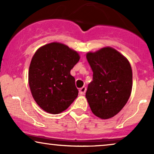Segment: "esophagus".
Returning <instances> with one entry per match:
<instances>
[{"label":"esophagus","instance_id":"1","mask_svg":"<svg viewBox=\"0 0 154 154\" xmlns=\"http://www.w3.org/2000/svg\"><path fill=\"white\" fill-rule=\"evenodd\" d=\"M79 93H80L81 95H84L86 92V88L85 87L81 88L80 89H79Z\"/></svg>","mask_w":154,"mask_h":154}]
</instances>
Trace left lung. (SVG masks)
<instances>
[{
  "mask_svg": "<svg viewBox=\"0 0 154 154\" xmlns=\"http://www.w3.org/2000/svg\"><path fill=\"white\" fill-rule=\"evenodd\" d=\"M86 57L93 74L85 97L95 116L109 119L122 109L131 94V66L125 56L109 47L88 53Z\"/></svg>",
  "mask_w": 154,
  "mask_h": 154,
  "instance_id": "8db88e82",
  "label": "left lung"
}]
</instances>
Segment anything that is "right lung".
<instances>
[{"mask_svg": "<svg viewBox=\"0 0 154 154\" xmlns=\"http://www.w3.org/2000/svg\"><path fill=\"white\" fill-rule=\"evenodd\" d=\"M79 56L63 44L51 43L40 48L32 59L29 85L38 106L50 114H59L78 95L70 71Z\"/></svg>", "mask_w": 154, "mask_h": 154, "instance_id": "obj_1", "label": "right lung"}]
</instances>
